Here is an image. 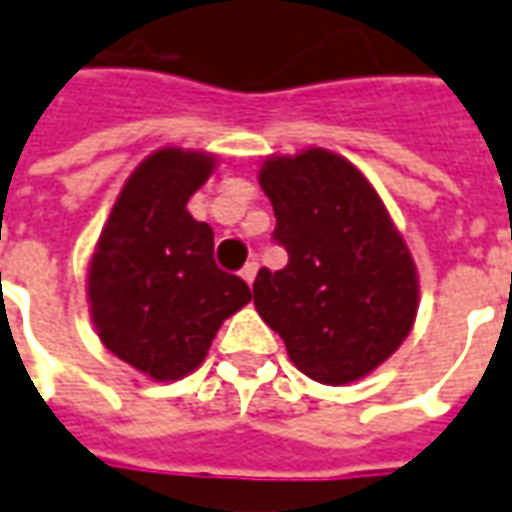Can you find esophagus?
Masks as SVG:
<instances>
[{
	"instance_id": "1",
	"label": "esophagus",
	"mask_w": 512,
	"mask_h": 512,
	"mask_svg": "<svg viewBox=\"0 0 512 512\" xmlns=\"http://www.w3.org/2000/svg\"><path fill=\"white\" fill-rule=\"evenodd\" d=\"M256 273H259V262L256 259H250L245 267H242V279L248 281V284H253V279H256Z\"/></svg>"
}]
</instances>
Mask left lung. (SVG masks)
<instances>
[{
  "label": "left lung",
  "mask_w": 512,
  "mask_h": 512,
  "mask_svg": "<svg viewBox=\"0 0 512 512\" xmlns=\"http://www.w3.org/2000/svg\"><path fill=\"white\" fill-rule=\"evenodd\" d=\"M273 239L287 264L259 270L253 304L287 355L318 383L375 372L414 327L417 267L372 183L341 154L304 149L264 160Z\"/></svg>",
  "instance_id": "8db88e82"
}]
</instances>
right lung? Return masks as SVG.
<instances>
[{
  "label": "right lung",
  "mask_w": 512,
  "mask_h": 512,
  "mask_svg": "<svg viewBox=\"0 0 512 512\" xmlns=\"http://www.w3.org/2000/svg\"><path fill=\"white\" fill-rule=\"evenodd\" d=\"M216 166L214 154L166 146L123 183L89 259L87 298L101 344L152 380L200 366L225 318L250 287L214 262V231L188 200Z\"/></svg>",
  "instance_id": "1"
}]
</instances>
